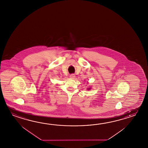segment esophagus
Listing matches in <instances>:
<instances>
[{
	"instance_id": "obj_1",
	"label": "esophagus",
	"mask_w": 148,
	"mask_h": 148,
	"mask_svg": "<svg viewBox=\"0 0 148 148\" xmlns=\"http://www.w3.org/2000/svg\"><path fill=\"white\" fill-rule=\"evenodd\" d=\"M70 77L72 78V79H74V78L75 77V75L74 74H71V75H70Z\"/></svg>"
}]
</instances>
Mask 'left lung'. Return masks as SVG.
I'll return each mask as SVG.
<instances>
[{"label":"left lung","instance_id":"1","mask_svg":"<svg viewBox=\"0 0 148 148\" xmlns=\"http://www.w3.org/2000/svg\"><path fill=\"white\" fill-rule=\"evenodd\" d=\"M90 88H88V90H90Z\"/></svg>","mask_w":148,"mask_h":148}]
</instances>
